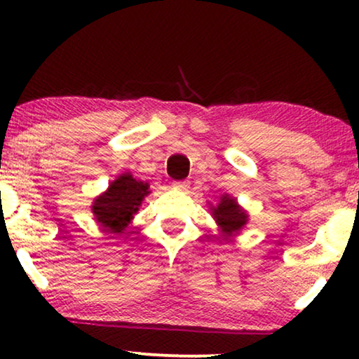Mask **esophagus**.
I'll return each mask as SVG.
<instances>
[{"mask_svg": "<svg viewBox=\"0 0 359 359\" xmlns=\"http://www.w3.org/2000/svg\"><path fill=\"white\" fill-rule=\"evenodd\" d=\"M173 188H175V189H180V191H186V189L189 188V184L186 183V181H175Z\"/></svg>", "mask_w": 359, "mask_h": 359, "instance_id": "1", "label": "esophagus"}]
</instances>
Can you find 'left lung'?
Returning a JSON list of instances; mask_svg holds the SVG:
<instances>
[{
  "label": "left lung",
  "mask_w": 359,
  "mask_h": 359,
  "mask_svg": "<svg viewBox=\"0 0 359 359\" xmlns=\"http://www.w3.org/2000/svg\"><path fill=\"white\" fill-rule=\"evenodd\" d=\"M212 215L227 235L238 232L247 224V214L235 203V199L224 196L217 208H212Z\"/></svg>",
  "instance_id": "left-lung-1"
}]
</instances>
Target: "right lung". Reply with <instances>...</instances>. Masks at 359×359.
I'll return each instance as SVG.
<instances>
[{
    "mask_svg": "<svg viewBox=\"0 0 359 359\" xmlns=\"http://www.w3.org/2000/svg\"><path fill=\"white\" fill-rule=\"evenodd\" d=\"M147 189L149 184L132 178V175L119 176L93 204V212L101 227L107 233H121L139 210L142 199L149 194Z\"/></svg>",
    "mask_w": 359,
    "mask_h": 359,
    "instance_id": "obj_1",
    "label": "right lung"
}]
</instances>
